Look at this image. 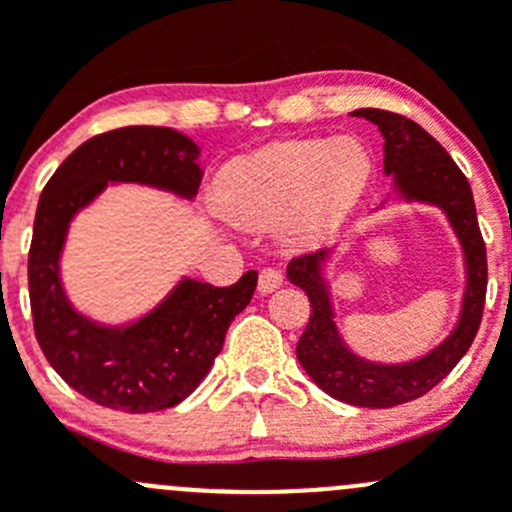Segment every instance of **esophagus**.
Wrapping results in <instances>:
<instances>
[{"instance_id": "esophagus-1", "label": "esophagus", "mask_w": 512, "mask_h": 512, "mask_svg": "<svg viewBox=\"0 0 512 512\" xmlns=\"http://www.w3.org/2000/svg\"><path fill=\"white\" fill-rule=\"evenodd\" d=\"M282 280H285V277H282V272L277 270V267H265V270L260 272V282H257V289H260L262 294H270L282 285Z\"/></svg>"}]
</instances>
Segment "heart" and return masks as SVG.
Returning a JSON list of instances; mask_svg holds the SVG:
<instances>
[{
	"mask_svg": "<svg viewBox=\"0 0 512 512\" xmlns=\"http://www.w3.org/2000/svg\"><path fill=\"white\" fill-rule=\"evenodd\" d=\"M369 178V153L352 138L280 141L225 165L215 208L237 225L287 220L297 240H317L347 218Z\"/></svg>",
	"mask_w": 512,
	"mask_h": 512,
	"instance_id": "heart-1",
	"label": "heart"
}]
</instances>
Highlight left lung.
<instances>
[{"instance_id":"1","label":"left lung","mask_w":512,"mask_h":512,"mask_svg":"<svg viewBox=\"0 0 512 512\" xmlns=\"http://www.w3.org/2000/svg\"><path fill=\"white\" fill-rule=\"evenodd\" d=\"M352 116L376 123L384 136V173L394 175L396 190L404 200L438 205L451 220L466 255L468 285L463 294L461 319L446 342L431 354L409 364H374L344 347L334 324L329 289L322 280L327 250L307 252L289 262L287 277L309 297V324L297 344V359L314 384L332 399L366 409H391L428 394L446 379L461 356L471 349L483 319L488 260L480 235L471 185L446 148L428 136L416 121L381 108H359Z\"/></svg>"}]
</instances>
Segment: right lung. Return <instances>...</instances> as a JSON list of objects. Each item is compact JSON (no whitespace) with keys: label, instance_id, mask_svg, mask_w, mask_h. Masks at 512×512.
<instances>
[{"label":"right lung","instance_id":"add662e5","mask_svg":"<svg viewBox=\"0 0 512 512\" xmlns=\"http://www.w3.org/2000/svg\"><path fill=\"white\" fill-rule=\"evenodd\" d=\"M198 146L163 126H126L81 143L41 190L29 247L34 334L56 374L86 399L126 414L180 404L205 379L227 327L250 304L257 272L230 287L183 280L131 327H101L76 312L59 277L71 218L108 183H143L193 198Z\"/></svg>","mask_w":512,"mask_h":512}]
</instances>
